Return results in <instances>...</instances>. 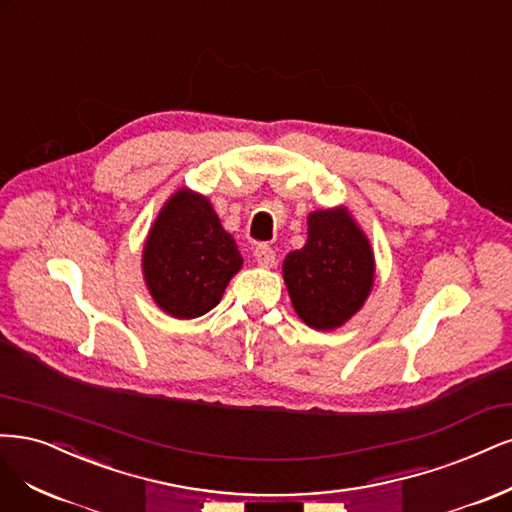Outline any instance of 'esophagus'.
Returning <instances> with one entry per match:
<instances>
[{
	"label": "esophagus",
	"mask_w": 512,
	"mask_h": 512,
	"mask_svg": "<svg viewBox=\"0 0 512 512\" xmlns=\"http://www.w3.org/2000/svg\"><path fill=\"white\" fill-rule=\"evenodd\" d=\"M255 261H257V266H261V268H274L276 253L270 249V246H257Z\"/></svg>",
	"instance_id": "34e87169"
}]
</instances>
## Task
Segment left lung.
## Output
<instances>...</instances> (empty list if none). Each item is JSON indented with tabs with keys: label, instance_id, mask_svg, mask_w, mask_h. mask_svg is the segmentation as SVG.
I'll return each mask as SVG.
<instances>
[{
	"label": "left lung",
	"instance_id": "left-lung-1",
	"mask_svg": "<svg viewBox=\"0 0 512 512\" xmlns=\"http://www.w3.org/2000/svg\"><path fill=\"white\" fill-rule=\"evenodd\" d=\"M376 261L346 206L308 214V238L283 261L291 306L308 327L332 332L353 319L374 287Z\"/></svg>",
	"mask_w": 512,
	"mask_h": 512
}]
</instances>
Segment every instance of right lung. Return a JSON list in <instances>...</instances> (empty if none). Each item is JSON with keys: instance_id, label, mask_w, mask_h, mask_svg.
Here are the masks:
<instances>
[{"instance_id": "obj_1", "label": "right lung", "mask_w": 512, "mask_h": 512, "mask_svg": "<svg viewBox=\"0 0 512 512\" xmlns=\"http://www.w3.org/2000/svg\"><path fill=\"white\" fill-rule=\"evenodd\" d=\"M242 255L206 195L180 187L161 206L142 249L144 285L174 319H195L217 306L242 268Z\"/></svg>"}]
</instances>
